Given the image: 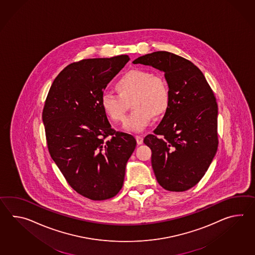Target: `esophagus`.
Returning <instances> with one entry per match:
<instances>
[{
	"label": "esophagus",
	"mask_w": 255,
	"mask_h": 255,
	"mask_svg": "<svg viewBox=\"0 0 255 255\" xmlns=\"http://www.w3.org/2000/svg\"><path fill=\"white\" fill-rule=\"evenodd\" d=\"M136 141H137V143L138 144H141L142 142H143V138H142V136L141 135H136Z\"/></svg>",
	"instance_id": "esophagus-1"
}]
</instances>
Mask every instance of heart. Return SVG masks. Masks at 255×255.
<instances>
[{"mask_svg":"<svg viewBox=\"0 0 255 255\" xmlns=\"http://www.w3.org/2000/svg\"><path fill=\"white\" fill-rule=\"evenodd\" d=\"M114 88L118 94H102L101 105L110 119L121 123L125 120L129 103L132 102L134 111L125 120V130H143L153 115L161 116L169 107V86L162 76L149 70L131 69L115 82Z\"/></svg>","mask_w":255,"mask_h":255,"instance_id":"b5f03b06","label":"heart"}]
</instances>
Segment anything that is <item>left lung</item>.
<instances>
[{
  "mask_svg": "<svg viewBox=\"0 0 255 255\" xmlns=\"http://www.w3.org/2000/svg\"><path fill=\"white\" fill-rule=\"evenodd\" d=\"M132 63L164 72L169 107L143 142L152 150V167L159 185L168 191H186L200 181L217 153L214 93L197 66L173 53L153 52Z\"/></svg>",
  "mask_w": 255,
  "mask_h": 255,
  "instance_id": "left-lung-1",
  "label": "left lung"
}]
</instances>
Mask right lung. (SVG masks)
Instances as JSON below:
<instances>
[{
	"label": "right lung",
	"mask_w": 255,
	"mask_h": 255,
	"mask_svg": "<svg viewBox=\"0 0 255 255\" xmlns=\"http://www.w3.org/2000/svg\"><path fill=\"white\" fill-rule=\"evenodd\" d=\"M127 55L69 64L53 81L42 114L48 151L75 191L91 200L122 189L134 137L112 128L101 98Z\"/></svg>",
	"instance_id": "obj_1"
}]
</instances>
